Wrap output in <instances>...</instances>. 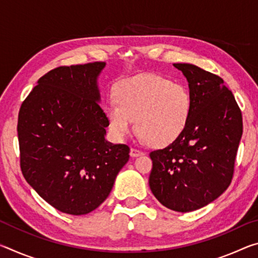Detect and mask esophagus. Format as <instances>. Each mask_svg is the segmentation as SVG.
<instances>
[{
    "label": "esophagus",
    "instance_id": "1",
    "mask_svg": "<svg viewBox=\"0 0 258 258\" xmlns=\"http://www.w3.org/2000/svg\"><path fill=\"white\" fill-rule=\"evenodd\" d=\"M142 154H143V152L141 150L135 149V148H132V149H131V152H130L131 157H138V156H141Z\"/></svg>",
    "mask_w": 258,
    "mask_h": 258
}]
</instances>
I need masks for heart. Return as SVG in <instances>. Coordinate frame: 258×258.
<instances>
[{
	"mask_svg": "<svg viewBox=\"0 0 258 258\" xmlns=\"http://www.w3.org/2000/svg\"><path fill=\"white\" fill-rule=\"evenodd\" d=\"M116 100L104 112L113 137L124 139L134 128L157 147L167 146L184 132L191 111V97L185 86L152 74H142L119 82Z\"/></svg>",
	"mask_w": 258,
	"mask_h": 258,
	"instance_id": "heart-1",
	"label": "heart"
}]
</instances>
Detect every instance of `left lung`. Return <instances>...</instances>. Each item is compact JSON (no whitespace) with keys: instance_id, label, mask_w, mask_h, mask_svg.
Listing matches in <instances>:
<instances>
[{"instance_id":"left-lung-1","label":"left lung","mask_w":258,"mask_h":258,"mask_svg":"<svg viewBox=\"0 0 258 258\" xmlns=\"http://www.w3.org/2000/svg\"><path fill=\"white\" fill-rule=\"evenodd\" d=\"M189 83L187 125L168 147L150 152L151 192L172 211L186 213L217 199L232 180L242 116L220 76L191 63H174Z\"/></svg>"}]
</instances>
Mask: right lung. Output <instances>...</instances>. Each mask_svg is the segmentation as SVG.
I'll return each mask as SVG.
<instances>
[{
    "instance_id": "1",
    "label": "right lung",
    "mask_w": 258,
    "mask_h": 258,
    "mask_svg": "<svg viewBox=\"0 0 258 258\" xmlns=\"http://www.w3.org/2000/svg\"><path fill=\"white\" fill-rule=\"evenodd\" d=\"M106 62L53 69L38 80L18 116L20 167L58 211L84 215L110 194L130 148L106 140L99 75Z\"/></svg>"
}]
</instances>
